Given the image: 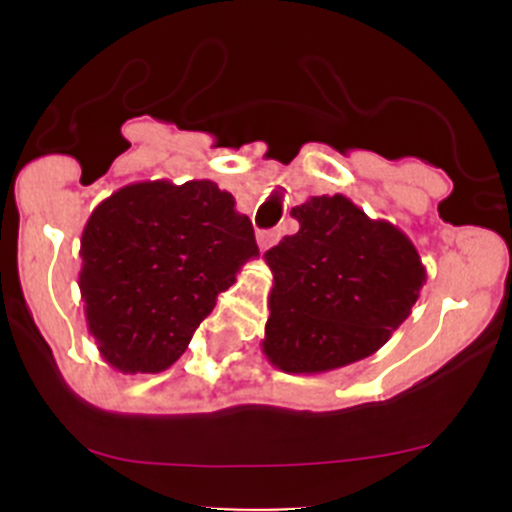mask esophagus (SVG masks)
I'll use <instances>...</instances> for the list:
<instances>
[{
    "label": "esophagus",
    "mask_w": 512,
    "mask_h": 512,
    "mask_svg": "<svg viewBox=\"0 0 512 512\" xmlns=\"http://www.w3.org/2000/svg\"><path fill=\"white\" fill-rule=\"evenodd\" d=\"M277 240H280V232H277V230H260V232H257V245H260L262 250H270V247L275 245Z\"/></svg>",
    "instance_id": "1"
}]
</instances>
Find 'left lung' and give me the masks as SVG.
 <instances>
[{"mask_svg": "<svg viewBox=\"0 0 512 512\" xmlns=\"http://www.w3.org/2000/svg\"><path fill=\"white\" fill-rule=\"evenodd\" d=\"M292 218L299 230L265 252L262 354L287 374H324L379 352L426 282L414 242L342 193L309 198Z\"/></svg>", "mask_w": 512, "mask_h": 512, "instance_id": "obj_1", "label": "left lung"}]
</instances>
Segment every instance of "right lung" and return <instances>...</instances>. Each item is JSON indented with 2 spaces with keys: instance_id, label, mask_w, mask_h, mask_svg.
<instances>
[{
  "instance_id": "add662e5",
  "label": "right lung",
  "mask_w": 512,
  "mask_h": 512,
  "mask_svg": "<svg viewBox=\"0 0 512 512\" xmlns=\"http://www.w3.org/2000/svg\"><path fill=\"white\" fill-rule=\"evenodd\" d=\"M257 255L250 218L213 180H141L108 195L81 232L79 272L103 361L123 374L168 369Z\"/></svg>"
}]
</instances>
